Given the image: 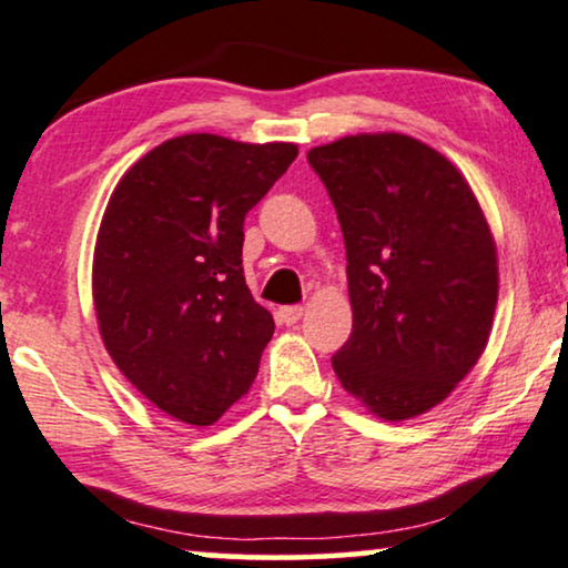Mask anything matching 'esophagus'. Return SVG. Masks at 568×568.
Listing matches in <instances>:
<instances>
[{
  "label": "esophagus",
  "instance_id": "esophagus-1",
  "mask_svg": "<svg viewBox=\"0 0 568 568\" xmlns=\"http://www.w3.org/2000/svg\"><path fill=\"white\" fill-rule=\"evenodd\" d=\"M302 313H305V307L302 305H286L278 311V318H282V323H286V326H294L302 318Z\"/></svg>",
  "mask_w": 568,
  "mask_h": 568
}]
</instances>
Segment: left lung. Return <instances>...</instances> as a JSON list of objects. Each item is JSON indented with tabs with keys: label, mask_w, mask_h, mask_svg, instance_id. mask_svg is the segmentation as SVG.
Wrapping results in <instances>:
<instances>
[{
	"label": "left lung",
	"mask_w": 568,
	"mask_h": 568,
	"mask_svg": "<svg viewBox=\"0 0 568 568\" xmlns=\"http://www.w3.org/2000/svg\"><path fill=\"white\" fill-rule=\"evenodd\" d=\"M307 161L347 247L352 334L331 357L344 392L402 423L436 407L488 347L496 240L464 174L402 132L315 145Z\"/></svg>",
	"instance_id": "obj_1"
}]
</instances>
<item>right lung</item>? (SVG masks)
Here are the masks:
<instances>
[{"label":"right lung","mask_w":568,"mask_h":568,"mask_svg":"<svg viewBox=\"0 0 568 568\" xmlns=\"http://www.w3.org/2000/svg\"><path fill=\"white\" fill-rule=\"evenodd\" d=\"M297 159L294 143L193 132L138 159L93 250L104 347L153 407L213 425L253 386L274 318L242 274L247 211Z\"/></svg>","instance_id":"1"}]
</instances>
